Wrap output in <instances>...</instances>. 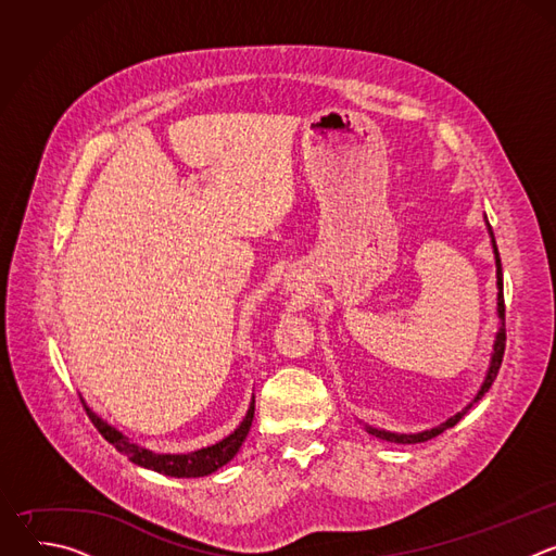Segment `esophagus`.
<instances>
[{"label": "esophagus", "mask_w": 556, "mask_h": 556, "mask_svg": "<svg viewBox=\"0 0 556 556\" xmlns=\"http://www.w3.org/2000/svg\"><path fill=\"white\" fill-rule=\"evenodd\" d=\"M283 286H286V290H299V288H296L299 283H296L294 279H286V283H283Z\"/></svg>", "instance_id": "1"}]
</instances>
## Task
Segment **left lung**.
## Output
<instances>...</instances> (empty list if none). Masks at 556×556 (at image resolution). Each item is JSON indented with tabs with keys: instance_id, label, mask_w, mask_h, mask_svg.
Listing matches in <instances>:
<instances>
[{
	"instance_id": "left-lung-1",
	"label": "left lung",
	"mask_w": 556,
	"mask_h": 556,
	"mask_svg": "<svg viewBox=\"0 0 556 556\" xmlns=\"http://www.w3.org/2000/svg\"><path fill=\"white\" fill-rule=\"evenodd\" d=\"M486 228H489V235H491V244H493V255H495V268H497V319H500V328H497V334H495V341H493V352H491V363H489V369H486V376H484V382L482 387L478 389V393H475V399L462 409L457 412L455 416L446 418L444 422H440L438 427L433 429H425V431H418V433H395V431H384V429H376V427H369L365 425L367 433L376 435L378 440H387V442H395V444H416V442H427L435 435H440L442 431L455 427L466 414L468 409L482 401V395L491 389L493 380L497 378V371H500V365H502V358H504V348H506V328H504V281H502V260H500V251H497V244H495V235H493V228L486 219Z\"/></svg>"
}]
</instances>
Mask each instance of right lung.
<instances>
[{"label":"right lung","instance_id":"add662e5","mask_svg":"<svg viewBox=\"0 0 556 556\" xmlns=\"http://www.w3.org/2000/svg\"><path fill=\"white\" fill-rule=\"evenodd\" d=\"M86 412L90 416V420L94 422V427L101 431V435L123 455H127L129 462L155 470V472H163L169 475V478H204V475L215 472L217 468H222L224 464H228L237 451L242 448L251 425H253V416H255V395L251 399L249 412L244 416V420L237 425L235 431H230L226 438H222L215 444L202 446L198 451L191 453H155L147 446H140L136 442H131L125 433H121L116 427H112L108 420H103L97 412H92L86 405Z\"/></svg>","mask_w":556,"mask_h":556}]
</instances>
